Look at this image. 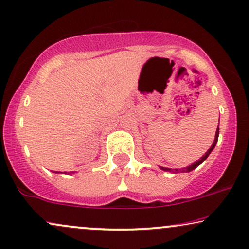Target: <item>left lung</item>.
<instances>
[{"instance_id": "obj_1", "label": "left lung", "mask_w": 249, "mask_h": 249, "mask_svg": "<svg viewBox=\"0 0 249 249\" xmlns=\"http://www.w3.org/2000/svg\"><path fill=\"white\" fill-rule=\"evenodd\" d=\"M218 136H219V127H218V128H217V131H215V137H214L213 143H212L211 147L208 149V152H206V153H205L204 155H203V157L200 158L198 161H196V162H194L193 164H190V166L185 167V168H183V169H170V168H166V167H160V168L162 169V170H164V172H173V173H178L179 170H181L182 173H188V172H191V170H194L195 168H197V167H198L200 163L204 162V161L206 160V158H208L209 155H210L211 152L213 151V148H214L215 143H217V142H218Z\"/></svg>"}]
</instances>
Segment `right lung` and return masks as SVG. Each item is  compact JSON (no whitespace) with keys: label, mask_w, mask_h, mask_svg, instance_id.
<instances>
[{"label":"right lung","mask_w":249,"mask_h":249,"mask_svg":"<svg viewBox=\"0 0 249 249\" xmlns=\"http://www.w3.org/2000/svg\"><path fill=\"white\" fill-rule=\"evenodd\" d=\"M55 173H60V172H55ZM66 173V172H65ZM71 173H74V172H71Z\"/></svg>","instance_id":"1"}]
</instances>
